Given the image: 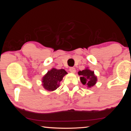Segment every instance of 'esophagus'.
I'll return each mask as SVG.
<instances>
[{
	"mask_svg": "<svg viewBox=\"0 0 131 131\" xmlns=\"http://www.w3.org/2000/svg\"><path fill=\"white\" fill-rule=\"evenodd\" d=\"M69 71L71 73H74L76 72V69L74 68H70L69 69Z\"/></svg>",
	"mask_w": 131,
	"mask_h": 131,
	"instance_id": "obj_1",
	"label": "esophagus"
}]
</instances>
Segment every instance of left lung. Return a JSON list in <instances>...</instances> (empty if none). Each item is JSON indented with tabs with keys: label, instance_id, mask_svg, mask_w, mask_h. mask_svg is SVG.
Returning <instances> with one entry per match:
<instances>
[{
	"label": "left lung",
	"instance_id": "obj_1",
	"mask_svg": "<svg viewBox=\"0 0 131 131\" xmlns=\"http://www.w3.org/2000/svg\"><path fill=\"white\" fill-rule=\"evenodd\" d=\"M78 74L81 76L80 79L81 83L87 86L88 88H91L96 84L97 77L94 74V71L90 70L88 67L83 70H80Z\"/></svg>",
	"mask_w": 131,
	"mask_h": 131
}]
</instances>
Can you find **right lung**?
<instances>
[{"label": "right lung", "mask_w": 131, "mask_h": 131, "mask_svg": "<svg viewBox=\"0 0 131 131\" xmlns=\"http://www.w3.org/2000/svg\"><path fill=\"white\" fill-rule=\"evenodd\" d=\"M67 74L68 73L63 69H57L52 68L42 78V86L48 91H55L59 87V83Z\"/></svg>", "instance_id": "add662e5"}]
</instances>
